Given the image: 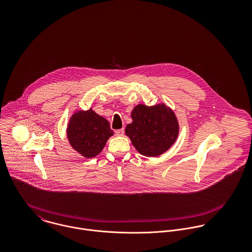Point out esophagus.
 Instances as JSON below:
<instances>
[{
  "label": "esophagus",
  "mask_w": 252,
  "mask_h": 252,
  "mask_svg": "<svg viewBox=\"0 0 252 252\" xmlns=\"http://www.w3.org/2000/svg\"><path fill=\"white\" fill-rule=\"evenodd\" d=\"M124 135V129H119L115 131V136L117 137H122Z\"/></svg>",
  "instance_id": "34e87169"
}]
</instances>
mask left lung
<instances>
[{
    "instance_id": "8db88e82",
    "label": "left lung",
    "mask_w": 252,
    "mask_h": 252,
    "mask_svg": "<svg viewBox=\"0 0 252 252\" xmlns=\"http://www.w3.org/2000/svg\"><path fill=\"white\" fill-rule=\"evenodd\" d=\"M132 123L125 129L135 148L144 156L157 157L178 139L180 126L175 112L165 104L138 105L132 110Z\"/></svg>"
}]
</instances>
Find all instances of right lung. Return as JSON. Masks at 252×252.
Masks as SVG:
<instances>
[{
    "instance_id": "add662e5",
    "label": "right lung",
    "mask_w": 252,
    "mask_h": 252,
    "mask_svg": "<svg viewBox=\"0 0 252 252\" xmlns=\"http://www.w3.org/2000/svg\"><path fill=\"white\" fill-rule=\"evenodd\" d=\"M112 135L108 120L92 108L74 112L67 128V137L72 148L86 158L97 156Z\"/></svg>"
}]
</instances>
